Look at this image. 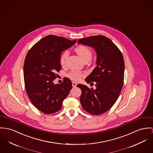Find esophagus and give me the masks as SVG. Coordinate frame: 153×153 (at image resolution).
<instances>
[{"mask_svg": "<svg viewBox=\"0 0 153 153\" xmlns=\"http://www.w3.org/2000/svg\"><path fill=\"white\" fill-rule=\"evenodd\" d=\"M72 85L73 87H75L77 85V83L76 82H72Z\"/></svg>", "mask_w": 153, "mask_h": 153, "instance_id": "esophagus-1", "label": "esophagus"}]
</instances>
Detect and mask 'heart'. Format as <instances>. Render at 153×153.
<instances>
[{
  "instance_id": "obj_1",
  "label": "heart",
  "mask_w": 153,
  "mask_h": 153,
  "mask_svg": "<svg viewBox=\"0 0 153 153\" xmlns=\"http://www.w3.org/2000/svg\"><path fill=\"white\" fill-rule=\"evenodd\" d=\"M77 55L81 58L83 61H89L92 56V52L87 47L84 45H80L75 49ZM69 56L68 51H66L63 52L60 56L59 62L60 65L64 66L66 63V60ZM83 76L82 72L78 71H71L68 74V77L70 78L71 80L78 82L79 81Z\"/></svg>"
}]
</instances>
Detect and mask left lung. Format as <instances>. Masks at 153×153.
<instances>
[{
  "mask_svg": "<svg viewBox=\"0 0 153 153\" xmlns=\"http://www.w3.org/2000/svg\"><path fill=\"white\" fill-rule=\"evenodd\" d=\"M77 43L93 48L97 55V66L85 79L90 84L96 82V88L77 84L82 90L80 103L87 112L101 115L114 105L122 90L125 70L123 57L114 42L103 35L82 38Z\"/></svg>",
  "mask_w": 153,
  "mask_h": 153,
  "instance_id": "obj_1",
  "label": "left lung"
}]
</instances>
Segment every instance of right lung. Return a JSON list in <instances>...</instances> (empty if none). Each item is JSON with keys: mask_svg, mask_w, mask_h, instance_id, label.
I'll return each mask as SVG.
<instances>
[{"mask_svg": "<svg viewBox=\"0 0 153 153\" xmlns=\"http://www.w3.org/2000/svg\"><path fill=\"white\" fill-rule=\"evenodd\" d=\"M71 41L62 36H45L28 52L24 63L25 88L31 102L41 112L51 114L61 109L63 100L72 88L71 80L64 78L62 84H55L56 72L61 69V53L71 47Z\"/></svg>", "mask_w": 153, "mask_h": 153, "instance_id": "1", "label": "right lung"}]
</instances>
